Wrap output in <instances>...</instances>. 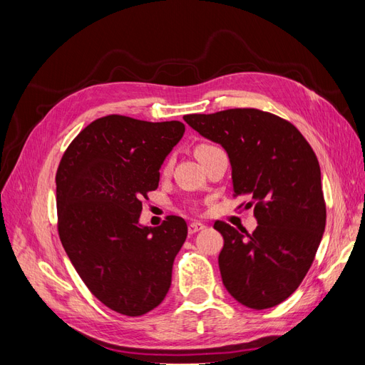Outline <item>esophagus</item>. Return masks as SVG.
Wrapping results in <instances>:
<instances>
[{
	"label": "esophagus",
	"instance_id": "obj_1",
	"mask_svg": "<svg viewBox=\"0 0 365 365\" xmlns=\"http://www.w3.org/2000/svg\"><path fill=\"white\" fill-rule=\"evenodd\" d=\"M204 228H205V225L201 224V222H192L189 225V235H195V233H197V231L204 230Z\"/></svg>",
	"mask_w": 365,
	"mask_h": 365
}]
</instances>
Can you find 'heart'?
Listing matches in <instances>:
<instances>
[{
    "label": "heart",
    "instance_id": "heart-1",
    "mask_svg": "<svg viewBox=\"0 0 365 365\" xmlns=\"http://www.w3.org/2000/svg\"><path fill=\"white\" fill-rule=\"evenodd\" d=\"M213 148H216V146H213V145H207V143H201V145H197V146L195 148V155H196V158L202 157L205 152L212 150ZM169 165H170V158L164 163V170H168V169H169Z\"/></svg>",
    "mask_w": 365,
    "mask_h": 365
}]
</instances>
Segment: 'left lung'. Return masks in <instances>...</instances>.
<instances>
[{
	"mask_svg": "<svg viewBox=\"0 0 365 365\" xmlns=\"http://www.w3.org/2000/svg\"><path fill=\"white\" fill-rule=\"evenodd\" d=\"M185 123L222 146L235 196L254 205L250 235L216 220L224 237L219 269L231 297L251 309L288 298L315 259L326 228L322 170L315 152L288 120L254 108L184 115Z\"/></svg>",
	"mask_w": 365,
	"mask_h": 365,
	"instance_id": "8db88e82",
	"label": "left lung"
}]
</instances>
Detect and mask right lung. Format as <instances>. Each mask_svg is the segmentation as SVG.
<instances>
[{"label":"right lung","mask_w":365,"mask_h":365,"mask_svg":"<svg viewBox=\"0 0 365 365\" xmlns=\"http://www.w3.org/2000/svg\"><path fill=\"white\" fill-rule=\"evenodd\" d=\"M181 121L126 115L94 120L65 150L56 173L58 231L65 252L93 295L113 311L140 317L172 283L187 224L168 216L138 224L141 200L160 182V168L184 135Z\"/></svg>","instance_id":"add662e5"}]
</instances>
